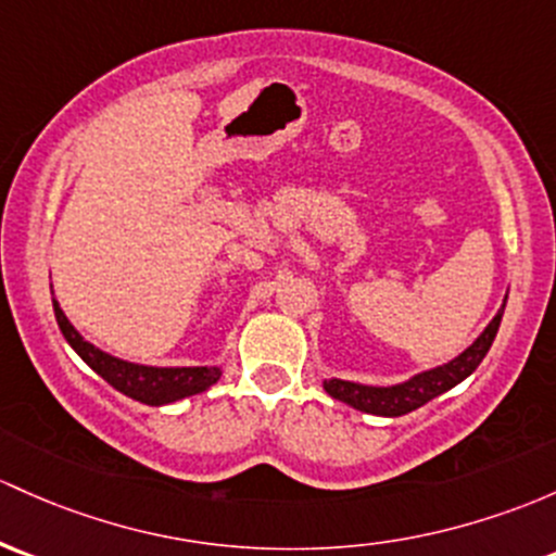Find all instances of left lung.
<instances>
[{
    "label": "left lung",
    "mask_w": 556,
    "mask_h": 556,
    "mask_svg": "<svg viewBox=\"0 0 556 556\" xmlns=\"http://www.w3.org/2000/svg\"><path fill=\"white\" fill-rule=\"evenodd\" d=\"M501 317H504V308L495 314L493 323L484 327L482 336H479L464 354L455 356V359L447 362V365L420 372V376L410 378V381L400 386H389V389H376V386H359L349 381H325V391L332 396V400L346 402V405L356 407V410L372 413V416L396 418V416H405V413L418 410L420 405H426L429 400L440 396L442 391L453 389L455 383H460L464 378H469L471 372L477 370L479 362L484 359V354H488L490 346H493L495 332H498L501 327Z\"/></svg>",
    "instance_id": "8db88e82"
}]
</instances>
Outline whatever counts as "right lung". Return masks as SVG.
Masks as SVG:
<instances>
[{
  "mask_svg": "<svg viewBox=\"0 0 556 556\" xmlns=\"http://www.w3.org/2000/svg\"><path fill=\"white\" fill-rule=\"evenodd\" d=\"M58 327H61L63 338L72 343V349L77 352L103 381H109L116 391H122L130 400L143 402V405H167V402L184 400V396L200 394V391L210 389L220 378L218 367H146V365H132V362H122L116 356H111L101 349H96L92 343H87L85 338L74 330L72 323L66 319V314L61 312L55 301Z\"/></svg>",
  "mask_w": 556,
  "mask_h": 556,
  "instance_id": "1",
  "label": "right lung"
}]
</instances>
